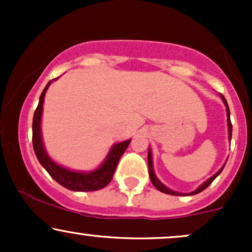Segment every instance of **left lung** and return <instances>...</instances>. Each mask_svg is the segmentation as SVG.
I'll return each instance as SVG.
<instances>
[{
	"label": "left lung",
	"instance_id": "left-lung-1",
	"mask_svg": "<svg viewBox=\"0 0 252 252\" xmlns=\"http://www.w3.org/2000/svg\"><path fill=\"white\" fill-rule=\"evenodd\" d=\"M221 98H222V102H224V103H225V105H226V112H227V124H228V138H230V140H231V137H232V123H231V120H230V109H228L227 102H226V99H225V97H224V96H221ZM148 167H149V176H150V181H152V184L154 185L156 189H158V190H160V192H162V193H166V194H172V195H186V194H182V193L174 192V190H172V189H167V187L164 186V185H162V184H161L160 181L158 180V178H156L155 174H154V170H153L152 153H150V150L148 152ZM224 167H225V164H224V166L221 167L220 169L218 170V172L216 173L215 175L211 176V178L209 179V180L205 181L204 184H202L201 186L199 187V189H196L194 190V192L189 193V195H194V194H198V193L202 192V190H204L205 189H207V187H209L210 185L212 184V181L215 180V179L217 178V176H218L219 174H220L221 170H222V168H224Z\"/></svg>",
	"mask_w": 252,
	"mask_h": 252
}]
</instances>
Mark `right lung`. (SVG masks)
<instances>
[{"label":"right lung","mask_w":252,"mask_h":252,"mask_svg":"<svg viewBox=\"0 0 252 252\" xmlns=\"http://www.w3.org/2000/svg\"><path fill=\"white\" fill-rule=\"evenodd\" d=\"M50 84L51 82H48L46 88L43 89L41 96H40L39 104H37V108L34 111L33 117V126H32L33 128V137H32V140H33V148L34 152H35L37 160L41 163L43 168L47 170L48 174L58 184L66 187V189L71 190H78V192H90V190L104 189L112 180V176H114L115 170H116L118 161H120L123 153L126 152V149L128 148L130 140L115 144L112 147V149L110 150L108 158L104 161L102 166L91 173L72 172V170L63 168V167L53 162L48 158V155L46 154L45 148H43L41 140V130H40L43 98H45V94L47 91Z\"/></svg>","instance_id":"obj_1"}]
</instances>
